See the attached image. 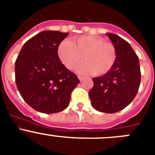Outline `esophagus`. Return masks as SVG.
Returning <instances> with one entry per match:
<instances>
[{"label":"esophagus","mask_w":155,"mask_h":155,"mask_svg":"<svg viewBox=\"0 0 155 155\" xmlns=\"http://www.w3.org/2000/svg\"><path fill=\"white\" fill-rule=\"evenodd\" d=\"M79 81H80V82H82V81L83 80V76H79Z\"/></svg>","instance_id":"34e87169"}]
</instances>
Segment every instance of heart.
<instances>
[{
	"instance_id": "heart-1",
	"label": "heart",
	"mask_w": 155,
	"mask_h": 155,
	"mask_svg": "<svg viewBox=\"0 0 155 155\" xmlns=\"http://www.w3.org/2000/svg\"><path fill=\"white\" fill-rule=\"evenodd\" d=\"M59 60L65 67L72 69L83 58L76 71L79 74L93 72L94 76H103L112 69L117 58L114 45L106 42L102 38L80 35L73 40H64L57 49Z\"/></svg>"
}]
</instances>
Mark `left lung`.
Segmentation results:
<instances>
[{"instance_id":"1","label":"left lung","mask_w":155,"mask_h":155,"mask_svg":"<svg viewBox=\"0 0 155 155\" xmlns=\"http://www.w3.org/2000/svg\"><path fill=\"white\" fill-rule=\"evenodd\" d=\"M107 35L115 48L117 58L107 73L93 78L89 96L95 110L114 114L122 110L134 99L140 86V69L138 56L130 45L117 35Z\"/></svg>"}]
</instances>
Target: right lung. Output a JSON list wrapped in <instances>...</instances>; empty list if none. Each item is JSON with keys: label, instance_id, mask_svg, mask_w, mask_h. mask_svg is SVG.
I'll list each match as a JSON object with an SVG mask.
<instances>
[{"label": "right lung", "instance_id": "add662e5", "mask_svg": "<svg viewBox=\"0 0 155 155\" xmlns=\"http://www.w3.org/2000/svg\"><path fill=\"white\" fill-rule=\"evenodd\" d=\"M69 33L44 31L26 41L15 61V82L34 110L55 114L67 108L77 76L61 62L57 49Z\"/></svg>", "mask_w": 155, "mask_h": 155}]
</instances>
